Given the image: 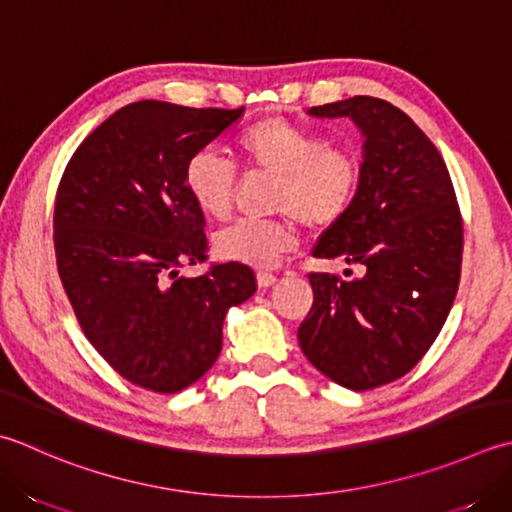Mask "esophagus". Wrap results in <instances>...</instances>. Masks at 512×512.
Returning a JSON list of instances; mask_svg holds the SVG:
<instances>
[{
  "label": "esophagus",
  "instance_id": "34e87169",
  "mask_svg": "<svg viewBox=\"0 0 512 512\" xmlns=\"http://www.w3.org/2000/svg\"><path fill=\"white\" fill-rule=\"evenodd\" d=\"M275 279H277V277H275L273 273H270V270H259V273H257V284L262 286V288L273 286Z\"/></svg>",
  "mask_w": 512,
  "mask_h": 512
}]
</instances>
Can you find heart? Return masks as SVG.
I'll list each match as a JSON object with an SVG mask.
<instances>
[{
  "label": "heart",
  "instance_id": "heart-1",
  "mask_svg": "<svg viewBox=\"0 0 512 512\" xmlns=\"http://www.w3.org/2000/svg\"><path fill=\"white\" fill-rule=\"evenodd\" d=\"M248 175H270L273 219H242L215 237L219 257L253 266H273L297 244V219L313 230L342 222L362 186V164L353 150L315 128L286 117H264L246 126L233 142ZM235 166L213 150H199L184 168L190 199L202 213L224 222L237 195Z\"/></svg>",
  "mask_w": 512,
  "mask_h": 512
}]
</instances>
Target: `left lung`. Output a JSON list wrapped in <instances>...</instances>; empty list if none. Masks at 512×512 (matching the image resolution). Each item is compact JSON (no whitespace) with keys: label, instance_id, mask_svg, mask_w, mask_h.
I'll list each match as a JSON object with an SVG mask.
<instances>
[{"label":"left lung","instance_id":"left-lung-1","mask_svg":"<svg viewBox=\"0 0 512 512\" xmlns=\"http://www.w3.org/2000/svg\"><path fill=\"white\" fill-rule=\"evenodd\" d=\"M310 113L350 117L366 137L355 204L313 248L362 275L310 273L297 339L319 373L370 390L413 370L442 330L462 275V210L439 150L397 106L359 95Z\"/></svg>","mask_w":512,"mask_h":512}]
</instances>
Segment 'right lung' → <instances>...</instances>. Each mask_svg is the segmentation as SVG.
<instances>
[{"label":"right lung","mask_w":512,"mask_h":512,"mask_svg":"<svg viewBox=\"0 0 512 512\" xmlns=\"http://www.w3.org/2000/svg\"><path fill=\"white\" fill-rule=\"evenodd\" d=\"M242 108L128 104L70 157L55 195L57 273L77 322L108 366L139 388L179 393L217 362L226 310L257 290L242 262L208 264L188 159Z\"/></svg>","instance_id":"add662e5"}]
</instances>
